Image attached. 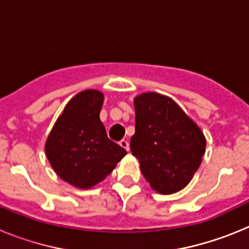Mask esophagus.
Masks as SVG:
<instances>
[{"label":"esophagus","mask_w":249,"mask_h":249,"mask_svg":"<svg viewBox=\"0 0 249 249\" xmlns=\"http://www.w3.org/2000/svg\"><path fill=\"white\" fill-rule=\"evenodd\" d=\"M120 144L121 147H122V148H124L126 149V151H129V143H128V141H126V140H122V141H120Z\"/></svg>","instance_id":"34e87169"}]
</instances>
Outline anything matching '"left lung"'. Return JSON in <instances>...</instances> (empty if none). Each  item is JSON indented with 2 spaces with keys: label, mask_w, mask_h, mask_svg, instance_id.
I'll return each mask as SVG.
<instances>
[{
  "label": "left lung",
  "mask_w": 249,
  "mask_h": 249,
  "mask_svg": "<svg viewBox=\"0 0 249 249\" xmlns=\"http://www.w3.org/2000/svg\"><path fill=\"white\" fill-rule=\"evenodd\" d=\"M135 111L131 151L140 160L141 172L158 193L181 191L204 156L203 132L175 101L156 92L137 96Z\"/></svg>",
  "instance_id": "left-lung-1"
}]
</instances>
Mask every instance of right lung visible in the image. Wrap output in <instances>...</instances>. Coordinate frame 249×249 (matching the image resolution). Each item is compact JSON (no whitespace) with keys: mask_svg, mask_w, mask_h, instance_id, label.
Returning <instances> with one entry per match:
<instances>
[{"mask_svg":"<svg viewBox=\"0 0 249 249\" xmlns=\"http://www.w3.org/2000/svg\"><path fill=\"white\" fill-rule=\"evenodd\" d=\"M103 94L86 89L66 105L46 141V156L54 172L77 188L105 179L127 155L106 133L100 120Z\"/></svg>","mask_w":249,"mask_h":249,"instance_id":"add662e5","label":"right lung"}]
</instances>
